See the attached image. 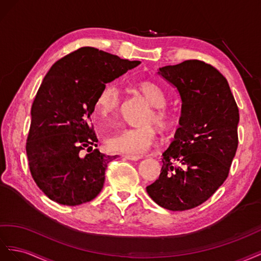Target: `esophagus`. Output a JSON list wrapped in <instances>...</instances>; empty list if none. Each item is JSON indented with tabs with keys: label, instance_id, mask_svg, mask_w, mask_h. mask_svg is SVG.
Returning a JSON list of instances; mask_svg holds the SVG:
<instances>
[{
	"label": "esophagus",
	"instance_id": "obj_1",
	"mask_svg": "<svg viewBox=\"0 0 261 261\" xmlns=\"http://www.w3.org/2000/svg\"><path fill=\"white\" fill-rule=\"evenodd\" d=\"M123 158L126 159V160H130V161H138V160L141 159V156L140 155H129V154H126V155H123Z\"/></svg>",
	"mask_w": 261,
	"mask_h": 261
}]
</instances>
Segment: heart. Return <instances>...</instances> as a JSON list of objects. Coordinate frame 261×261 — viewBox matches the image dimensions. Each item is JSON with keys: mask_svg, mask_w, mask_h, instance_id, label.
<instances>
[{"mask_svg": "<svg viewBox=\"0 0 261 261\" xmlns=\"http://www.w3.org/2000/svg\"><path fill=\"white\" fill-rule=\"evenodd\" d=\"M138 89L153 109L143 118V125L124 129L107 138L106 145L111 152L142 155L156 140V130L153 122L161 128H166L172 120L170 111L164 107L167 100L166 94L159 84L152 81H142L138 84ZM121 100L122 96L119 87L114 84L103 86L95 101L96 113L105 119L113 117L120 110Z\"/></svg>", "mask_w": 261, "mask_h": 261, "instance_id": "heart-1", "label": "heart"}]
</instances>
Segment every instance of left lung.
I'll return each mask as SVG.
<instances>
[{"instance_id": "8db88e82", "label": "left lung", "mask_w": 261, "mask_h": 261, "mask_svg": "<svg viewBox=\"0 0 261 261\" xmlns=\"http://www.w3.org/2000/svg\"><path fill=\"white\" fill-rule=\"evenodd\" d=\"M159 74L179 93L181 116L159 179L146 191L162 207L185 211L203 203L227 178L240 113L226 79L211 64L187 60Z\"/></svg>"}]
</instances>
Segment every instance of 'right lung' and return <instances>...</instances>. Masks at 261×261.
I'll return each mask as SVG.
<instances>
[{"instance_id": "obj_1", "label": "right lung", "mask_w": 261, "mask_h": 261, "mask_svg": "<svg viewBox=\"0 0 261 261\" xmlns=\"http://www.w3.org/2000/svg\"><path fill=\"white\" fill-rule=\"evenodd\" d=\"M140 63L83 47L46 74L32 106L26 153L35 182L50 200L79 205L101 191L108 163L118 155L93 148L98 142L91 123L95 101L107 83Z\"/></svg>"}]
</instances>
